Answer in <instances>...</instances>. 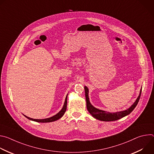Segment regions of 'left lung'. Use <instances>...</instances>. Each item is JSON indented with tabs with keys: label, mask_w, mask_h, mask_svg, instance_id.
<instances>
[{
	"label": "left lung",
	"mask_w": 154,
	"mask_h": 154,
	"mask_svg": "<svg viewBox=\"0 0 154 154\" xmlns=\"http://www.w3.org/2000/svg\"><path fill=\"white\" fill-rule=\"evenodd\" d=\"M85 97H86V108L88 111L92 115L93 117H94L95 119L102 121H114L118 120L125 116H127L129 115L131 112H132L134 108L137 105L141 93V89L140 91V94L135 102L131 105L128 108L125 109L123 111L120 112H108L104 110H102V109H99L96 107H94L90 102V98H89V90L88 88V87L85 86Z\"/></svg>",
	"instance_id": "1"
}]
</instances>
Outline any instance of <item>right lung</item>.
Masks as SVG:
<instances>
[{"label":"right lung","instance_id":"obj_1","mask_svg":"<svg viewBox=\"0 0 154 154\" xmlns=\"http://www.w3.org/2000/svg\"><path fill=\"white\" fill-rule=\"evenodd\" d=\"M68 94L66 95V98H65V100H64V105H63V108H61V110L58 113H57L55 115L51 117V118H46V119H33V118H29L26 115H24V116L26 118H27V119H29V120H31V121H35V122H54V121H57L58 119H60L64 114L65 112L66 111V108H67V97H68Z\"/></svg>","mask_w":154,"mask_h":154}]
</instances>
